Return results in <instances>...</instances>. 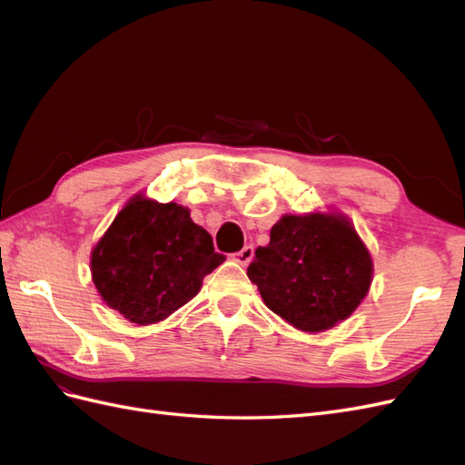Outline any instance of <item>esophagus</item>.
I'll return each mask as SVG.
<instances>
[{
  "mask_svg": "<svg viewBox=\"0 0 465 465\" xmlns=\"http://www.w3.org/2000/svg\"><path fill=\"white\" fill-rule=\"evenodd\" d=\"M254 258V246H244L242 250H238L236 254H232V260L241 265H248Z\"/></svg>",
  "mask_w": 465,
  "mask_h": 465,
  "instance_id": "1",
  "label": "esophagus"
}]
</instances>
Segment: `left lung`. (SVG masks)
<instances>
[{"mask_svg":"<svg viewBox=\"0 0 465 465\" xmlns=\"http://www.w3.org/2000/svg\"><path fill=\"white\" fill-rule=\"evenodd\" d=\"M372 272L371 252L343 213L283 215L248 265L265 306L308 333L331 330L353 314Z\"/></svg>","mask_w":465,"mask_h":465,"instance_id":"obj_1","label":"left lung"}]
</instances>
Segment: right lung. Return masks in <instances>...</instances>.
I'll list each match as a JSON object with an SVG mask.
<instances>
[{
    "label": "right lung",
    "mask_w": 465,
    "mask_h": 465,
    "mask_svg": "<svg viewBox=\"0 0 465 465\" xmlns=\"http://www.w3.org/2000/svg\"><path fill=\"white\" fill-rule=\"evenodd\" d=\"M223 262L188 207L137 193L93 248L91 275L110 308L149 326L192 301L203 277Z\"/></svg>",
    "instance_id": "right-lung-1"
}]
</instances>
